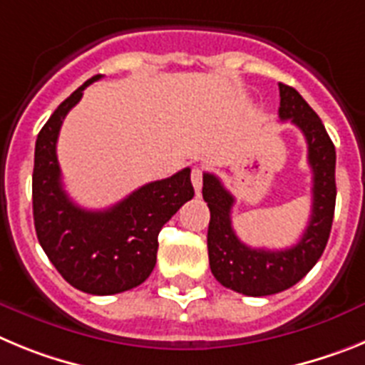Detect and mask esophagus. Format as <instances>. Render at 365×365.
Here are the masks:
<instances>
[{
  "instance_id": "34e87169",
  "label": "esophagus",
  "mask_w": 365,
  "mask_h": 365,
  "mask_svg": "<svg viewBox=\"0 0 365 365\" xmlns=\"http://www.w3.org/2000/svg\"><path fill=\"white\" fill-rule=\"evenodd\" d=\"M192 185H193V188H195V192H201V188H202V170L201 168H193L192 170Z\"/></svg>"
}]
</instances>
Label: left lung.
Here are the masks:
<instances>
[{"label":"left lung","instance_id":"8db88e82","mask_svg":"<svg viewBox=\"0 0 365 365\" xmlns=\"http://www.w3.org/2000/svg\"><path fill=\"white\" fill-rule=\"evenodd\" d=\"M279 118L291 120L307 140L312 170V210L302 240L291 248L265 250L245 245L232 228L235 199L214 173L202 175V199L210 208L208 257L214 278L245 296H270L296 285L316 265L327 245L336 202V151L320 117L294 87L279 83Z\"/></svg>","mask_w":365,"mask_h":365}]
</instances>
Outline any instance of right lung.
I'll return each instance as SVG.
<instances>
[{
	"mask_svg": "<svg viewBox=\"0 0 365 365\" xmlns=\"http://www.w3.org/2000/svg\"><path fill=\"white\" fill-rule=\"evenodd\" d=\"M96 74L58 106L34 150L32 214L38 241L67 283L87 294L109 296L146 282L157 263L159 232L193 197L190 168L140 186L108 210L74 205L62 185L56 140L67 113Z\"/></svg>",
	"mask_w": 365,
	"mask_h": 365,
	"instance_id": "right-lung-1",
	"label": "right lung"
}]
</instances>
